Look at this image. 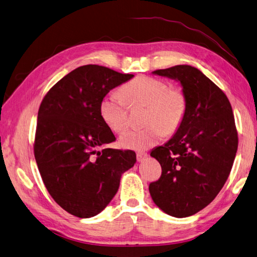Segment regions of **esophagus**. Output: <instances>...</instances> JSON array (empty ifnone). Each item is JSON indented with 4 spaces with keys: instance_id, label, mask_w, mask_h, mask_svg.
<instances>
[{
    "instance_id": "1",
    "label": "esophagus",
    "mask_w": 257,
    "mask_h": 257,
    "mask_svg": "<svg viewBox=\"0 0 257 257\" xmlns=\"http://www.w3.org/2000/svg\"><path fill=\"white\" fill-rule=\"evenodd\" d=\"M148 157V153L147 152H142V151H140V152H138L137 153V158H138V161L139 162H142L143 160Z\"/></svg>"
}]
</instances>
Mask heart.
Returning <instances> with one entry per match:
<instances>
[{
	"label": "heart",
	"instance_id": "heart-1",
	"mask_svg": "<svg viewBox=\"0 0 257 257\" xmlns=\"http://www.w3.org/2000/svg\"><path fill=\"white\" fill-rule=\"evenodd\" d=\"M145 106L142 128L128 130L119 139L124 149L143 151L180 126L187 110V97L180 87L151 76H139L101 98L98 110L104 124L119 133L127 125V106Z\"/></svg>",
	"mask_w": 257,
	"mask_h": 257
}]
</instances>
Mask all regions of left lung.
I'll return each instance as SVG.
<instances>
[{
  "instance_id": "left-lung-1",
  "label": "left lung",
  "mask_w": 257,
  "mask_h": 257,
  "mask_svg": "<svg viewBox=\"0 0 257 257\" xmlns=\"http://www.w3.org/2000/svg\"><path fill=\"white\" fill-rule=\"evenodd\" d=\"M153 74L180 81L187 110L176 134L152 150L162 173L149 190L160 209L183 218L204 209L224 187L238 135L228 98L199 69L178 65Z\"/></svg>"
}]
</instances>
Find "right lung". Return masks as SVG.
I'll use <instances>...</instances> for the list:
<instances>
[{
    "label": "right lung",
    "mask_w": 257,
    "mask_h": 257,
    "mask_svg": "<svg viewBox=\"0 0 257 257\" xmlns=\"http://www.w3.org/2000/svg\"><path fill=\"white\" fill-rule=\"evenodd\" d=\"M133 77L81 66L53 85L39 107L33 144L39 172L53 200L79 218L99 214L137 161L131 150L103 148L116 139L98 110L110 89Z\"/></svg>",
    "instance_id": "right-lung-1"
}]
</instances>
